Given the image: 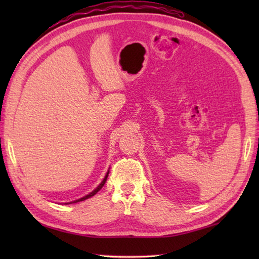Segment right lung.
I'll return each mask as SVG.
<instances>
[{"label": "right lung", "mask_w": 259, "mask_h": 259, "mask_svg": "<svg viewBox=\"0 0 259 259\" xmlns=\"http://www.w3.org/2000/svg\"><path fill=\"white\" fill-rule=\"evenodd\" d=\"M108 174H109V172H108ZM108 174L106 175V177H104V179H103V181H102V183H101L100 185H99V186L97 187V188H96L95 190H93L92 192H90V194H89V195H87V196H84V197H82V198H80V199H78V200H75V201H73V202H79V201H83V200L88 199V198H90V197H92V196H95V195L97 194V192H98L99 190H100V189L102 188V187L104 186V184H106V181H107V178H108Z\"/></svg>", "instance_id": "obj_1"}]
</instances>
